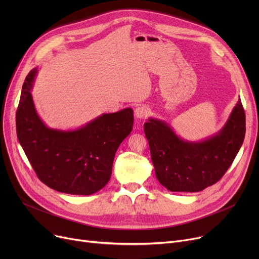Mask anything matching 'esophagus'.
Masks as SVG:
<instances>
[{
	"instance_id": "esophagus-1",
	"label": "esophagus",
	"mask_w": 259,
	"mask_h": 259,
	"mask_svg": "<svg viewBox=\"0 0 259 259\" xmlns=\"http://www.w3.org/2000/svg\"><path fill=\"white\" fill-rule=\"evenodd\" d=\"M134 115L137 118L144 119L149 115V109L146 106H139L134 109Z\"/></svg>"
}]
</instances>
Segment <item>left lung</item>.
Returning <instances> with one entry per match:
<instances>
[{"mask_svg":"<svg viewBox=\"0 0 259 259\" xmlns=\"http://www.w3.org/2000/svg\"><path fill=\"white\" fill-rule=\"evenodd\" d=\"M144 131L157 181L172 192H198L232 165L243 143L246 114L238 100L222 130L200 142L181 139L166 121L152 117Z\"/></svg>","mask_w":259,"mask_h":259,"instance_id":"obj_1","label":"left lung"}]
</instances>
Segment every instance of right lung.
I'll return each instance as SVG.
<instances>
[{
  "label": "right lung",
  "instance_id": "right-lung-1",
  "mask_svg": "<svg viewBox=\"0 0 259 259\" xmlns=\"http://www.w3.org/2000/svg\"><path fill=\"white\" fill-rule=\"evenodd\" d=\"M37 69L26 76L17 110V134L38 180L56 191L90 195L109 182L117 148L133 128V110L104 113L75 130L48 128L36 113L31 88Z\"/></svg>",
  "mask_w": 259,
  "mask_h": 259
}]
</instances>
